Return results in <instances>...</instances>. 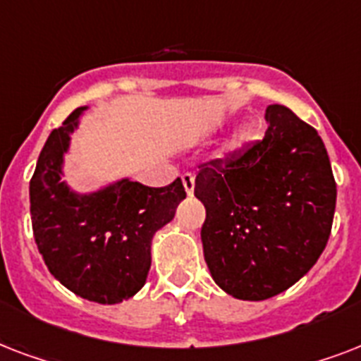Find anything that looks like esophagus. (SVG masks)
<instances>
[{
    "instance_id": "34e87169",
    "label": "esophagus",
    "mask_w": 361,
    "mask_h": 361,
    "mask_svg": "<svg viewBox=\"0 0 361 361\" xmlns=\"http://www.w3.org/2000/svg\"><path fill=\"white\" fill-rule=\"evenodd\" d=\"M181 183L185 187L187 197H192V192H195V176L191 172H185V174L181 176Z\"/></svg>"
}]
</instances>
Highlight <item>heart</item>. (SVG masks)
I'll list each match as a JSON object with an SVG mask.
<instances>
[{
  "mask_svg": "<svg viewBox=\"0 0 361 361\" xmlns=\"http://www.w3.org/2000/svg\"><path fill=\"white\" fill-rule=\"evenodd\" d=\"M251 138V127H247V125H240L232 136L226 140L225 144V152H238L240 147L245 146V142Z\"/></svg>",
  "mask_w": 361,
  "mask_h": 361,
  "instance_id": "b5f03b06",
  "label": "heart"
}]
</instances>
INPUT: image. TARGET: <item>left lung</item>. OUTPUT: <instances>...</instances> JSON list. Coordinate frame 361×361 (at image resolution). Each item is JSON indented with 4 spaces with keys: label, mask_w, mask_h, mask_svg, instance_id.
I'll list each match as a JSON object with an SVG mask.
<instances>
[{
    "label": "left lung",
    "mask_w": 361,
    "mask_h": 361,
    "mask_svg": "<svg viewBox=\"0 0 361 361\" xmlns=\"http://www.w3.org/2000/svg\"><path fill=\"white\" fill-rule=\"evenodd\" d=\"M262 140L204 164V258L231 296L260 302L300 281L324 251L337 187L319 133L283 104L266 109Z\"/></svg>",
    "instance_id": "obj_1"
}]
</instances>
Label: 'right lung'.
Instances as JSON below:
<instances>
[{"label":"right lung","instance_id":"add662e5","mask_svg":"<svg viewBox=\"0 0 361 361\" xmlns=\"http://www.w3.org/2000/svg\"><path fill=\"white\" fill-rule=\"evenodd\" d=\"M86 110L76 109L42 147L30 181L31 225L44 264L65 288L114 305L144 286L153 236L174 219L185 189L180 178L159 189L130 178L92 192L71 189L63 181L65 155Z\"/></svg>","mask_w":361,"mask_h":361}]
</instances>
